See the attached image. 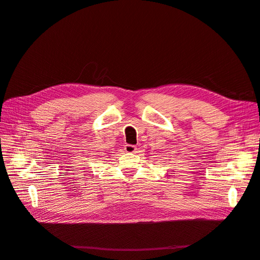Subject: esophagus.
Segmentation results:
<instances>
[{
    "label": "esophagus",
    "instance_id": "esophagus-1",
    "mask_svg": "<svg viewBox=\"0 0 260 260\" xmlns=\"http://www.w3.org/2000/svg\"><path fill=\"white\" fill-rule=\"evenodd\" d=\"M124 151L127 153H135L137 151V146L132 144H127L124 145Z\"/></svg>",
    "mask_w": 260,
    "mask_h": 260
}]
</instances>
